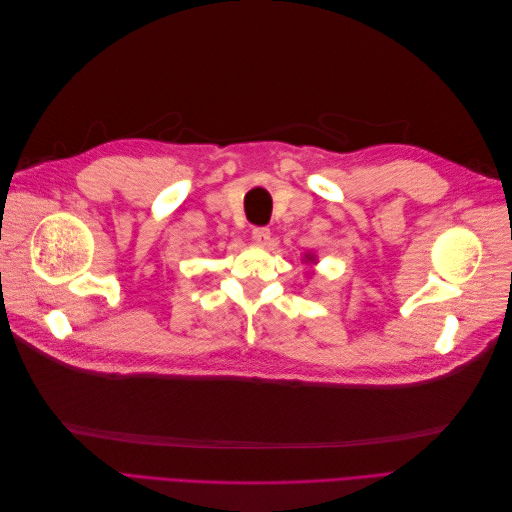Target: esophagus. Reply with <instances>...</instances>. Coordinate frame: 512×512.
<instances>
[{
  "label": "esophagus",
  "instance_id": "obj_1",
  "mask_svg": "<svg viewBox=\"0 0 512 512\" xmlns=\"http://www.w3.org/2000/svg\"><path fill=\"white\" fill-rule=\"evenodd\" d=\"M252 239L256 245H269L271 241V230L265 226H258L252 230Z\"/></svg>",
  "mask_w": 512,
  "mask_h": 512
}]
</instances>
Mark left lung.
Masks as SVG:
<instances>
[{
  "label": "left lung",
  "instance_id": "1",
  "mask_svg": "<svg viewBox=\"0 0 512 512\" xmlns=\"http://www.w3.org/2000/svg\"><path fill=\"white\" fill-rule=\"evenodd\" d=\"M303 262H312V265H316V256H314L312 252H307L305 258H303ZM309 275H312V273H309Z\"/></svg>",
  "mask_w": 512,
  "mask_h": 512
}]
</instances>
